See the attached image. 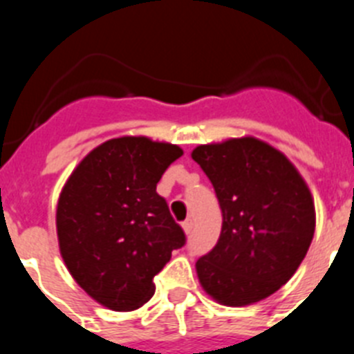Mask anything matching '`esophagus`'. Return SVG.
I'll list each match as a JSON object with an SVG mask.
<instances>
[{
	"instance_id": "obj_1",
	"label": "esophagus",
	"mask_w": 354,
	"mask_h": 354,
	"mask_svg": "<svg viewBox=\"0 0 354 354\" xmlns=\"http://www.w3.org/2000/svg\"><path fill=\"white\" fill-rule=\"evenodd\" d=\"M183 228H184V232L186 234H192V230H193V221L192 220H186L183 223Z\"/></svg>"
}]
</instances>
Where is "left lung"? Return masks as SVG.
<instances>
[{
	"instance_id": "obj_1",
	"label": "left lung",
	"mask_w": 354,
	"mask_h": 354,
	"mask_svg": "<svg viewBox=\"0 0 354 354\" xmlns=\"http://www.w3.org/2000/svg\"><path fill=\"white\" fill-rule=\"evenodd\" d=\"M220 202V239L196 261L205 292L245 306L277 292L296 273L315 230L310 189L292 162L257 138L200 145L192 152Z\"/></svg>"
}]
</instances>
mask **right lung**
<instances>
[{"label":"right lung","mask_w":354,"mask_h":354,"mask_svg":"<svg viewBox=\"0 0 354 354\" xmlns=\"http://www.w3.org/2000/svg\"><path fill=\"white\" fill-rule=\"evenodd\" d=\"M183 149L122 136L93 149L72 171L56 209L60 253L84 292L111 310H134L154 296V277L186 245L161 175Z\"/></svg>","instance_id":"1"}]
</instances>
